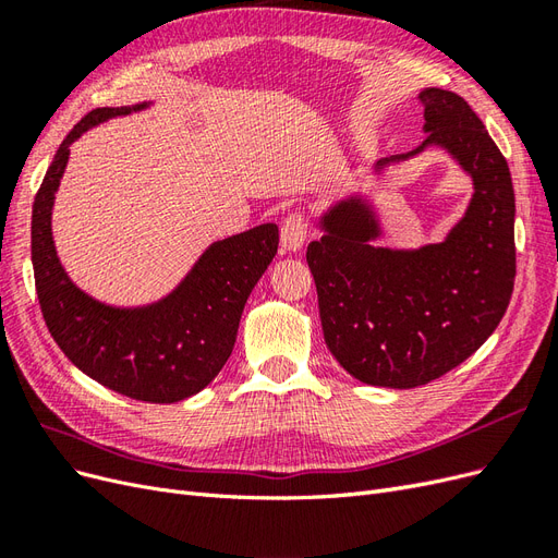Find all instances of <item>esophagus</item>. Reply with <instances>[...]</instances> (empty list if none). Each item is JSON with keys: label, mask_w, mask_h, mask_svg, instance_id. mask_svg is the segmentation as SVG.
I'll use <instances>...</instances> for the list:
<instances>
[{"label": "esophagus", "mask_w": 558, "mask_h": 558, "mask_svg": "<svg viewBox=\"0 0 558 558\" xmlns=\"http://www.w3.org/2000/svg\"><path fill=\"white\" fill-rule=\"evenodd\" d=\"M307 240V221L300 214H289L281 223V251L295 253Z\"/></svg>", "instance_id": "34e87169"}]
</instances>
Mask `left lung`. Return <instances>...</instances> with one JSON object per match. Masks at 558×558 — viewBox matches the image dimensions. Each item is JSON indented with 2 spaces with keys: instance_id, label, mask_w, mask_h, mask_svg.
Returning <instances> with one entry per match:
<instances>
[{
  "instance_id": "8db88e82",
  "label": "left lung",
  "mask_w": 558,
  "mask_h": 558,
  "mask_svg": "<svg viewBox=\"0 0 558 558\" xmlns=\"http://www.w3.org/2000/svg\"><path fill=\"white\" fill-rule=\"evenodd\" d=\"M418 99L428 137L410 154L377 160L373 172L430 146L447 150L475 189L461 221L437 244L377 246V209L353 193L324 211L320 240L307 246L326 344L369 386L414 388L447 375L498 328L514 289L508 160L463 97L426 88Z\"/></svg>"
}]
</instances>
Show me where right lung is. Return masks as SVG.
<instances>
[{
  "mask_svg": "<svg viewBox=\"0 0 558 558\" xmlns=\"http://www.w3.org/2000/svg\"><path fill=\"white\" fill-rule=\"evenodd\" d=\"M146 107L95 109L66 134L32 207V265L44 320L64 356L116 393L162 404L199 393L221 373L253 286L277 253L279 228L263 223L214 242L177 289L150 305L113 307L81 291L64 272L50 228L70 146L109 118Z\"/></svg>",
  "mask_w": 558,
  "mask_h": 558,
  "instance_id": "add662e5",
  "label": "right lung"
}]
</instances>
